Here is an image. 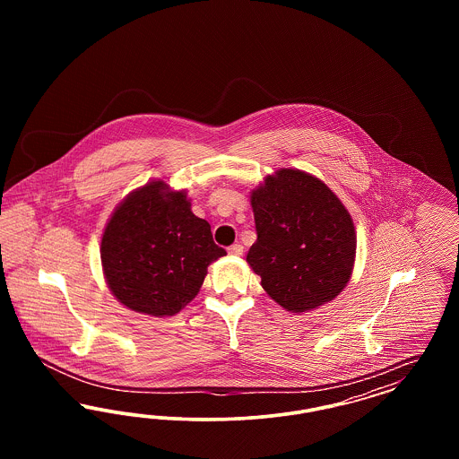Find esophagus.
<instances>
[{
  "label": "esophagus",
  "mask_w": 459,
  "mask_h": 459,
  "mask_svg": "<svg viewBox=\"0 0 459 459\" xmlns=\"http://www.w3.org/2000/svg\"><path fill=\"white\" fill-rule=\"evenodd\" d=\"M227 251L230 256H240L244 253V247H242V244H232Z\"/></svg>",
  "instance_id": "1"
}]
</instances>
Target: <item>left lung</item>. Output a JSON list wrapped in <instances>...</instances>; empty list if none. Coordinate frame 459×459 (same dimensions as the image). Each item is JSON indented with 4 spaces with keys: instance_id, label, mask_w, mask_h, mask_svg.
I'll return each instance as SVG.
<instances>
[{
    "instance_id": "left-lung-1",
    "label": "left lung",
    "mask_w": 459,
    "mask_h": 459,
    "mask_svg": "<svg viewBox=\"0 0 459 459\" xmlns=\"http://www.w3.org/2000/svg\"><path fill=\"white\" fill-rule=\"evenodd\" d=\"M258 239L246 262L266 294L303 313L332 301L350 282L356 234L350 212L327 186L281 169L251 195Z\"/></svg>"
}]
</instances>
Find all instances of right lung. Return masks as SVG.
<instances>
[{
    "label": "right lung",
    "mask_w": 459,
    "mask_h": 459,
    "mask_svg": "<svg viewBox=\"0 0 459 459\" xmlns=\"http://www.w3.org/2000/svg\"><path fill=\"white\" fill-rule=\"evenodd\" d=\"M186 191L153 180L113 212L101 238L109 290L132 311L172 316L196 298L208 264L225 256Z\"/></svg>",
    "instance_id": "right-lung-1"
}]
</instances>
